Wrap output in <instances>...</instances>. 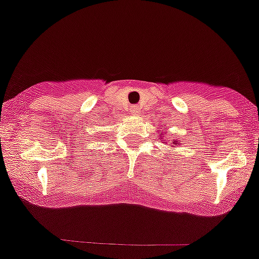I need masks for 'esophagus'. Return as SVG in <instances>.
Segmentation results:
<instances>
[{
    "label": "esophagus",
    "instance_id": "34e87169",
    "mask_svg": "<svg viewBox=\"0 0 259 259\" xmlns=\"http://www.w3.org/2000/svg\"><path fill=\"white\" fill-rule=\"evenodd\" d=\"M131 112H132L133 114H140V108H138L137 106H132L131 107Z\"/></svg>",
    "mask_w": 259,
    "mask_h": 259
}]
</instances>
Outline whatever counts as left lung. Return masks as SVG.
Instances as JSON below:
<instances>
[{"label": "left lung", "mask_w": 259, "mask_h": 259, "mask_svg": "<svg viewBox=\"0 0 259 259\" xmlns=\"http://www.w3.org/2000/svg\"><path fill=\"white\" fill-rule=\"evenodd\" d=\"M161 136H162V135H161ZM174 145H175V146H178V145H179V143H178V141H176V140L174 141Z\"/></svg>", "instance_id": "left-lung-1"}]
</instances>
